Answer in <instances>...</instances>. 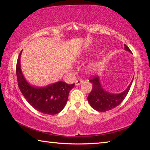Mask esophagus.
I'll return each instance as SVG.
<instances>
[{"label": "esophagus", "instance_id": "obj_1", "mask_svg": "<svg viewBox=\"0 0 150 150\" xmlns=\"http://www.w3.org/2000/svg\"><path fill=\"white\" fill-rule=\"evenodd\" d=\"M83 79H78L75 81V85H81V83H83Z\"/></svg>", "mask_w": 150, "mask_h": 150}]
</instances>
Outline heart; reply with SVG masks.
Instances as JSON below:
<instances>
[{
	"label": "heart",
	"mask_w": 150,
	"mask_h": 150,
	"mask_svg": "<svg viewBox=\"0 0 150 150\" xmlns=\"http://www.w3.org/2000/svg\"><path fill=\"white\" fill-rule=\"evenodd\" d=\"M85 57V55H83L82 57H81L79 59V62H82L83 59ZM97 63L95 62H91L89 64H88L87 66V71L89 73H93L94 72H95L96 69H97Z\"/></svg>",
	"instance_id": "obj_1"
}]
</instances>
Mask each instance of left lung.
<instances>
[{"label": "left lung", "mask_w": 150, "mask_h": 150, "mask_svg": "<svg viewBox=\"0 0 150 150\" xmlns=\"http://www.w3.org/2000/svg\"><path fill=\"white\" fill-rule=\"evenodd\" d=\"M124 50L132 53L129 47L124 44ZM132 80L128 86L126 90L120 93H111L105 89L101 85L100 80L98 76L90 80L93 83L92 91L87 97L88 102L91 107L98 112H106L113 109L122 102L128 94L131 87Z\"/></svg>", "instance_id": "1"}]
</instances>
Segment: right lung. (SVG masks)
<instances>
[{
	"label": "right lung",
	"instance_id": "add662e5",
	"mask_svg": "<svg viewBox=\"0 0 150 150\" xmlns=\"http://www.w3.org/2000/svg\"><path fill=\"white\" fill-rule=\"evenodd\" d=\"M20 53L16 64L18 85L26 100L35 110L46 115H56L60 112L67 103L70 91L75 83L68 85L63 81L50 84L45 87H35L30 85L22 73L20 65Z\"/></svg>",
	"mask_w": 150,
	"mask_h": 150
}]
</instances>
